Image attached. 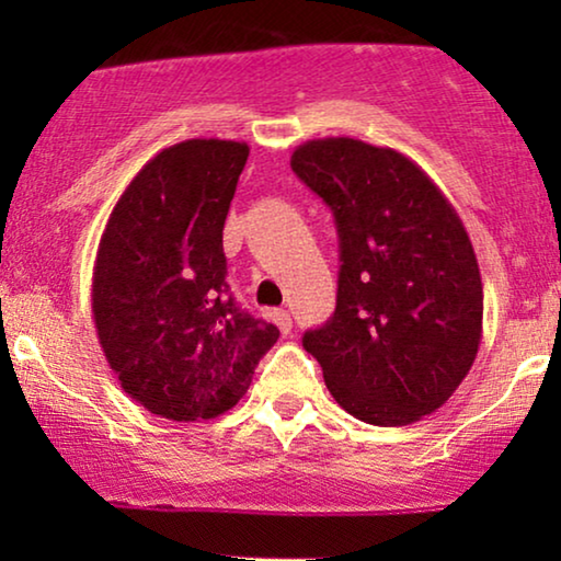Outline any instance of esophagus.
Wrapping results in <instances>:
<instances>
[{"label": "esophagus", "instance_id": "1", "mask_svg": "<svg viewBox=\"0 0 561 561\" xmlns=\"http://www.w3.org/2000/svg\"><path fill=\"white\" fill-rule=\"evenodd\" d=\"M273 321L278 324V329L283 334L290 332V327H294V321H290V313L286 309H275L273 311Z\"/></svg>", "mask_w": 561, "mask_h": 561}]
</instances>
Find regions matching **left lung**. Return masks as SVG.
Masks as SVG:
<instances>
[{"label":"left lung","instance_id":"obj_1","mask_svg":"<svg viewBox=\"0 0 561 561\" xmlns=\"http://www.w3.org/2000/svg\"><path fill=\"white\" fill-rule=\"evenodd\" d=\"M334 211V317L304 334L334 401L375 426H405L449 401L482 340L470 234L442 188L403 152L321 137L290 156Z\"/></svg>","mask_w":561,"mask_h":561}]
</instances>
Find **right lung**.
Returning a JSON list of instances; mask_svg holds the SVG:
<instances>
[{
  "label": "right lung",
  "mask_w": 561,
  "mask_h": 561,
  "mask_svg": "<svg viewBox=\"0 0 561 561\" xmlns=\"http://www.w3.org/2000/svg\"><path fill=\"white\" fill-rule=\"evenodd\" d=\"M248 142L160 150L122 191L99 240L91 313L125 393L156 416L206 421L248 393L278 327L229 296L221 229Z\"/></svg>",
  "instance_id": "obj_1"
}]
</instances>
